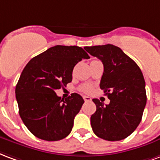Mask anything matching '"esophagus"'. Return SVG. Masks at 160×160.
Segmentation results:
<instances>
[{
	"label": "esophagus",
	"mask_w": 160,
	"mask_h": 160,
	"mask_svg": "<svg viewBox=\"0 0 160 160\" xmlns=\"http://www.w3.org/2000/svg\"><path fill=\"white\" fill-rule=\"evenodd\" d=\"M83 100L85 101H91V98L89 97V96H83Z\"/></svg>",
	"instance_id": "34e87169"
}]
</instances>
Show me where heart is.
Returning <instances> with one entry per match:
<instances>
[{
    "label": "heart",
    "instance_id": "b5f03b06",
    "mask_svg": "<svg viewBox=\"0 0 160 160\" xmlns=\"http://www.w3.org/2000/svg\"><path fill=\"white\" fill-rule=\"evenodd\" d=\"M80 90L83 93H89L92 90V86L90 84H84L82 85L80 87Z\"/></svg>",
    "mask_w": 160,
    "mask_h": 160
}]
</instances>
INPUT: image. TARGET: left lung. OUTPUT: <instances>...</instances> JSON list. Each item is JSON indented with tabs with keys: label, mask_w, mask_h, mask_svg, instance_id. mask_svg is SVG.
<instances>
[{
	"label": "left lung",
	"mask_w": 160,
	"mask_h": 160,
	"mask_svg": "<svg viewBox=\"0 0 160 160\" xmlns=\"http://www.w3.org/2000/svg\"><path fill=\"white\" fill-rule=\"evenodd\" d=\"M84 49L103 63L100 87L110 100L104 106L98 99H93L96 106L90 118L93 131L107 141L125 139L139 125L147 103L142 71L118 47L107 44L85 47Z\"/></svg>",
	"instance_id": "left-lung-1"
}]
</instances>
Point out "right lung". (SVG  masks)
Segmentation results:
<instances>
[{"instance_id": "right-lung-1", "label": "right lung", "mask_w": 160, "mask_h": 160, "mask_svg": "<svg viewBox=\"0 0 160 160\" xmlns=\"http://www.w3.org/2000/svg\"><path fill=\"white\" fill-rule=\"evenodd\" d=\"M89 56L78 46L52 47L31 59L21 73L15 94L24 125L39 139L53 142L71 133L84 101L73 93L64 100L55 93L72 80L74 66Z\"/></svg>"}]
</instances>
